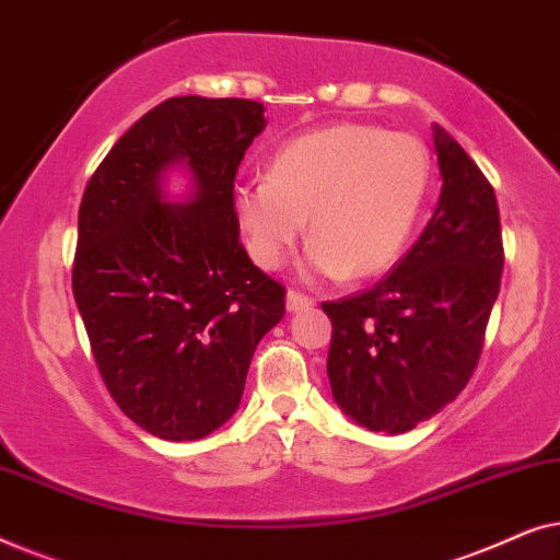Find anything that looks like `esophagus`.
<instances>
[{
    "label": "esophagus",
    "mask_w": 560,
    "mask_h": 560,
    "mask_svg": "<svg viewBox=\"0 0 560 560\" xmlns=\"http://www.w3.org/2000/svg\"><path fill=\"white\" fill-rule=\"evenodd\" d=\"M285 305H288V311H290V313H298V311L311 308V305H313V298L303 295V293H298V290H288V295H285Z\"/></svg>",
    "instance_id": "obj_1"
}]
</instances>
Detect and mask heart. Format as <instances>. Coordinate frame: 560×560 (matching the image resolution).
I'll return each instance as SVG.
<instances>
[{
	"mask_svg": "<svg viewBox=\"0 0 560 560\" xmlns=\"http://www.w3.org/2000/svg\"><path fill=\"white\" fill-rule=\"evenodd\" d=\"M428 183L431 158L412 135L334 125L282 144L267 178L234 190V217L265 270L285 262L308 219L305 275L364 280L400 259Z\"/></svg>",
	"mask_w": 560,
	"mask_h": 560,
	"instance_id": "obj_1",
	"label": "heart"
}]
</instances>
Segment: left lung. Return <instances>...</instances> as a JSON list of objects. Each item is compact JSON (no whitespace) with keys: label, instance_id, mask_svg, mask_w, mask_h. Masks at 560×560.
I'll return each instance as SVG.
<instances>
[{"label":"left lung","instance_id":"obj_1","mask_svg":"<svg viewBox=\"0 0 560 560\" xmlns=\"http://www.w3.org/2000/svg\"><path fill=\"white\" fill-rule=\"evenodd\" d=\"M433 148L443 186L420 240L374 288L324 303L334 400L389 435L412 431L466 387L502 280L494 188L439 125Z\"/></svg>","mask_w":560,"mask_h":560}]
</instances>
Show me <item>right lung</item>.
Segmentation results:
<instances>
[{"label":"right lung","mask_w":560,"mask_h":560,"mask_svg":"<svg viewBox=\"0 0 560 560\" xmlns=\"http://www.w3.org/2000/svg\"><path fill=\"white\" fill-rule=\"evenodd\" d=\"M267 125L249 98L175 96L137 119L83 190L73 298L114 400L142 431L198 441L242 402L285 288L252 265L234 178ZM186 172L180 202L166 194Z\"/></svg>","instance_id":"right-lung-1"}]
</instances>
